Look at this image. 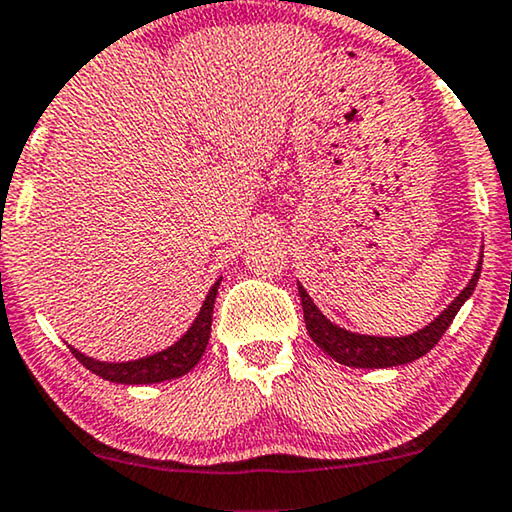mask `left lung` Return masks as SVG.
Here are the masks:
<instances>
[{
	"label": "left lung",
	"mask_w": 512,
	"mask_h": 512,
	"mask_svg": "<svg viewBox=\"0 0 512 512\" xmlns=\"http://www.w3.org/2000/svg\"><path fill=\"white\" fill-rule=\"evenodd\" d=\"M480 266H482V255H480L478 269H475L473 278L469 280V285L464 287L462 294H459V297L452 301V304L445 308V311L438 315L431 325L415 331V334L401 336V338L362 336V334H352V331H345L341 327L331 325L325 315L318 311V306L313 304V299L308 297L304 287L299 285V297H301V306H304L306 329L313 341L318 343L331 359H336L338 364L355 366V369H387V366L408 364L413 362V359H420L422 355H427V352L441 341L445 329L452 325L457 311L464 306V301L471 297L475 285H478Z\"/></svg>",
	"instance_id": "1"
}]
</instances>
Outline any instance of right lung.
Instances as JSON below:
<instances>
[{"instance_id": "add662e5", "label": "right lung", "mask_w": 512, "mask_h": 512, "mask_svg": "<svg viewBox=\"0 0 512 512\" xmlns=\"http://www.w3.org/2000/svg\"><path fill=\"white\" fill-rule=\"evenodd\" d=\"M220 280L211 287V292L206 294L204 306L194 320V325L187 329V334L181 341L171 345V348L157 352V355L136 359V362H120V364H109V362H97V359L85 357L81 352L71 348L74 357L81 362L85 369L97 373L99 378L111 380V383H122V385H148V383H162V380H174L185 376L187 371L194 369V364L199 362L201 355H204L208 336H211V320H213V304L215 294H218Z\"/></svg>"}]
</instances>
